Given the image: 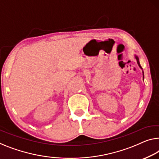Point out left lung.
Here are the masks:
<instances>
[{
	"instance_id": "8db88e82",
	"label": "left lung",
	"mask_w": 159,
	"mask_h": 159,
	"mask_svg": "<svg viewBox=\"0 0 159 159\" xmlns=\"http://www.w3.org/2000/svg\"><path fill=\"white\" fill-rule=\"evenodd\" d=\"M135 58H136V61H137V63H138L139 66V67H140V68H141V69H142L141 66V65H140V62H139V57H138V56H135Z\"/></svg>"
}]
</instances>
